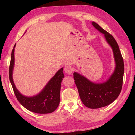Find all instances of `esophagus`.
I'll use <instances>...</instances> for the list:
<instances>
[{
	"instance_id": "1",
	"label": "esophagus",
	"mask_w": 135,
	"mask_h": 135,
	"mask_svg": "<svg viewBox=\"0 0 135 135\" xmlns=\"http://www.w3.org/2000/svg\"><path fill=\"white\" fill-rule=\"evenodd\" d=\"M64 71H65V73H67V74H71V73H72L73 68L70 65H65L64 67Z\"/></svg>"
}]
</instances>
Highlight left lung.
<instances>
[{
	"mask_svg": "<svg viewBox=\"0 0 135 135\" xmlns=\"http://www.w3.org/2000/svg\"><path fill=\"white\" fill-rule=\"evenodd\" d=\"M92 24L100 33L104 35L107 42L113 50L115 63L113 73L103 83H96L78 73H73L74 82L82 102L88 108L96 109L108 105L119 96L122 88L124 68L119 47L113 36L95 22L93 21Z\"/></svg>",
	"mask_w": 135,
	"mask_h": 135,
	"instance_id": "1",
	"label": "left lung"
}]
</instances>
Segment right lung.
<instances>
[{
	"mask_svg": "<svg viewBox=\"0 0 135 135\" xmlns=\"http://www.w3.org/2000/svg\"><path fill=\"white\" fill-rule=\"evenodd\" d=\"M16 44L11 54L9 66V80L13 92L18 101L27 109L38 114H48L57 108L60 102V90L61 82L64 77L63 68L56 73L48 81L41 92L33 97L24 96L19 92L13 80V70L15 64L14 51Z\"/></svg>",
	"mask_w": 135,
	"mask_h": 135,
	"instance_id": "obj_1",
	"label": "right lung"
}]
</instances>
